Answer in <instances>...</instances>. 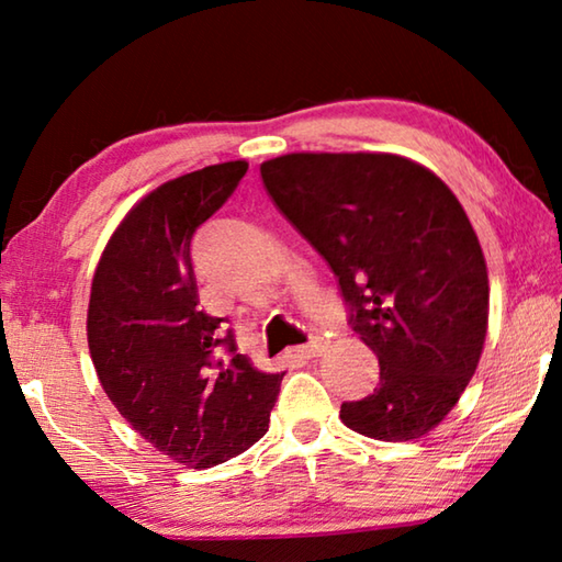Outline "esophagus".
<instances>
[{
  "mask_svg": "<svg viewBox=\"0 0 562 562\" xmlns=\"http://www.w3.org/2000/svg\"><path fill=\"white\" fill-rule=\"evenodd\" d=\"M294 351H297V357H302V359L319 357L322 351H325V339H310V341H304V345H300Z\"/></svg>",
  "mask_w": 562,
  "mask_h": 562,
  "instance_id": "1",
  "label": "esophagus"
}]
</instances>
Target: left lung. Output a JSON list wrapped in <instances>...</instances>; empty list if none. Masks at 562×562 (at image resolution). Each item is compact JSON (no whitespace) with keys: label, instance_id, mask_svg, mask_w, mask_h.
<instances>
[{"label":"left lung","instance_id":"8db88e82","mask_svg":"<svg viewBox=\"0 0 562 562\" xmlns=\"http://www.w3.org/2000/svg\"><path fill=\"white\" fill-rule=\"evenodd\" d=\"M274 207L325 258L379 384L345 402L369 439L431 431L471 382L488 325L479 237L441 178L389 154H290L260 166Z\"/></svg>","mask_w":562,"mask_h":562}]
</instances>
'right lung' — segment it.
Returning <instances> with one entry per match:
<instances>
[{
    "instance_id": "right-lung-1",
    "label": "right lung",
    "mask_w": 562,
    "mask_h": 562,
    "mask_svg": "<svg viewBox=\"0 0 562 562\" xmlns=\"http://www.w3.org/2000/svg\"><path fill=\"white\" fill-rule=\"evenodd\" d=\"M245 173V160H231L156 188L123 217L91 284L89 349L103 392L146 441L195 469L260 441L282 382L198 307L190 243Z\"/></svg>"
}]
</instances>
